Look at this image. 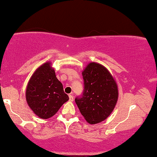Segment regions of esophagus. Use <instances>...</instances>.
Here are the masks:
<instances>
[{
	"mask_svg": "<svg viewBox=\"0 0 157 157\" xmlns=\"http://www.w3.org/2000/svg\"><path fill=\"white\" fill-rule=\"evenodd\" d=\"M69 101H71V102L74 101V96H73V95H69Z\"/></svg>",
	"mask_w": 157,
	"mask_h": 157,
	"instance_id": "esophagus-1",
	"label": "esophagus"
}]
</instances>
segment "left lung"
<instances>
[{"label": "left lung", "mask_w": 157, "mask_h": 157, "mask_svg": "<svg viewBox=\"0 0 157 157\" xmlns=\"http://www.w3.org/2000/svg\"><path fill=\"white\" fill-rule=\"evenodd\" d=\"M82 76L83 92L75 98V102L88 123H99L111 114L116 105V81L105 67L95 62L88 63Z\"/></svg>", "instance_id": "left-lung-1"}]
</instances>
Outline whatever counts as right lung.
<instances>
[{
	"label": "right lung",
	"mask_w": 157,
	"mask_h": 157,
	"mask_svg": "<svg viewBox=\"0 0 157 157\" xmlns=\"http://www.w3.org/2000/svg\"><path fill=\"white\" fill-rule=\"evenodd\" d=\"M25 96L29 108L42 119L53 116L69 101L50 62L41 65L34 72L27 86Z\"/></svg>",
	"instance_id": "add662e5"
}]
</instances>
